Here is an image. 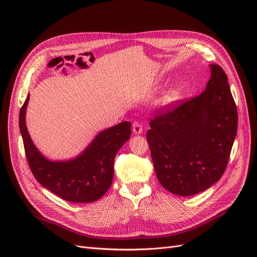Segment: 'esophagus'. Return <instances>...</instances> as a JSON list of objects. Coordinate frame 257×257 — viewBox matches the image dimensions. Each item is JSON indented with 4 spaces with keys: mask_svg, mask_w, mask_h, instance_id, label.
Here are the masks:
<instances>
[{
    "mask_svg": "<svg viewBox=\"0 0 257 257\" xmlns=\"http://www.w3.org/2000/svg\"><path fill=\"white\" fill-rule=\"evenodd\" d=\"M133 133L135 134V135H141V134H143V132H144V130H143V125L139 122H134L133 123Z\"/></svg>",
    "mask_w": 257,
    "mask_h": 257,
    "instance_id": "34e87169",
    "label": "esophagus"
}]
</instances>
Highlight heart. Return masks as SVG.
<instances>
[{"label":"heart","instance_id":"obj_1","mask_svg":"<svg viewBox=\"0 0 257 257\" xmlns=\"http://www.w3.org/2000/svg\"><path fill=\"white\" fill-rule=\"evenodd\" d=\"M181 96V90L178 89V88H175L173 90H170L166 96L164 97V103L165 104H170V103H174L176 102L177 99L180 98Z\"/></svg>","mask_w":257,"mask_h":257}]
</instances>
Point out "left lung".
I'll list each match as a JSON object with an SVG mask.
<instances>
[{
  "mask_svg": "<svg viewBox=\"0 0 257 257\" xmlns=\"http://www.w3.org/2000/svg\"><path fill=\"white\" fill-rule=\"evenodd\" d=\"M210 71L200 95L158 114L147 133L158 180L179 196L195 195L220 180L237 134L227 76L216 64Z\"/></svg>",
  "mask_w": 257,
  "mask_h": 257,
  "instance_id": "left-lung-1",
  "label": "left lung"
}]
</instances>
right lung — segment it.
<instances>
[{
  "label": "right lung",
  "mask_w": 257,
  "mask_h": 257,
  "mask_svg": "<svg viewBox=\"0 0 257 257\" xmlns=\"http://www.w3.org/2000/svg\"><path fill=\"white\" fill-rule=\"evenodd\" d=\"M30 94L19 114V127L31 172L44 188L72 203H92L102 197L113 179L116 152L131 136V122L106 128L94 137L76 158L51 161L40 152L31 139L26 124Z\"/></svg>",
  "instance_id": "add662e5"
}]
</instances>
